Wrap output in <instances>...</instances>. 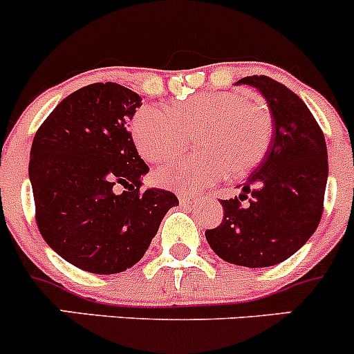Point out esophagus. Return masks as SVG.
Returning a JSON list of instances; mask_svg holds the SVG:
<instances>
[{"label":"esophagus","mask_w":354,"mask_h":354,"mask_svg":"<svg viewBox=\"0 0 354 354\" xmlns=\"http://www.w3.org/2000/svg\"><path fill=\"white\" fill-rule=\"evenodd\" d=\"M178 198H180L181 205H188V203L194 200V197H192V195H188V194H180V195H178Z\"/></svg>","instance_id":"1"}]
</instances>
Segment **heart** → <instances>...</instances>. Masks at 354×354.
<instances>
[{"label": "heart", "mask_w": 354, "mask_h": 354, "mask_svg": "<svg viewBox=\"0 0 354 354\" xmlns=\"http://www.w3.org/2000/svg\"><path fill=\"white\" fill-rule=\"evenodd\" d=\"M194 135L195 154L164 164L156 180L180 192L217 183L230 171L243 176L266 156L272 138V114L262 101L240 92H198L169 109L144 106L131 120V138L149 162H162Z\"/></svg>", "instance_id": "1"}]
</instances>
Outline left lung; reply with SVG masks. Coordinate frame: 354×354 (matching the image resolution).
<instances>
[{"instance_id":"obj_1","label":"left lung","mask_w":354,"mask_h":354,"mask_svg":"<svg viewBox=\"0 0 354 354\" xmlns=\"http://www.w3.org/2000/svg\"><path fill=\"white\" fill-rule=\"evenodd\" d=\"M236 84L262 92L272 113V140L240 185V197L221 200L223 223L207 230L205 238L223 260L255 269L289 259L315 233L329 164L324 131L295 92L266 75Z\"/></svg>"}]
</instances>
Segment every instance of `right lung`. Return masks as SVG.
Segmentation results:
<instances>
[{
  "mask_svg": "<svg viewBox=\"0 0 354 354\" xmlns=\"http://www.w3.org/2000/svg\"><path fill=\"white\" fill-rule=\"evenodd\" d=\"M140 101L114 82L85 85L53 109L32 142L28 176L39 231L87 272L135 266L178 205L173 192L140 190L149 166L128 131Z\"/></svg>",
  "mask_w": 354,
  "mask_h": 354,
  "instance_id": "right-lung-1",
  "label": "right lung"
}]
</instances>
